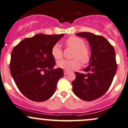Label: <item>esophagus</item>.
Instances as JSON below:
<instances>
[{"label":"esophagus","mask_w":128,"mask_h":128,"mask_svg":"<svg viewBox=\"0 0 128 128\" xmlns=\"http://www.w3.org/2000/svg\"><path fill=\"white\" fill-rule=\"evenodd\" d=\"M68 71H66V70H64V75H67L68 74Z\"/></svg>","instance_id":"esophagus-1"}]
</instances>
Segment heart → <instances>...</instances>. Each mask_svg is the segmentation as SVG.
Listing matches in <instances>:
<instances>
[{
  "mask_svg": "<svg viewBox=\"0 0 128 128\" xmlns=\"http://www.w3.org/2000/svg\"><path fill=\"white\" fill-rule=\"evenodd\" d=\"M66 45L74 49L72 60H60L57 62L59 68L65 70H72L78 69L81 66V62L83 64L88 63L91 57V52L87 46H85V42L75 36H70L67 39ZM52 55L56 60H60L62 58V50L58 44H55L52 48Z\"/></svg>",
  "mask_w": 128,
  "mask_h": 128,
  "instance_id": "1",
  "label": "heart"
}]
</instances>
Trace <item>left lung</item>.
<instances>
[{"label": "left lung", "mask_w": 128, "mask_h": 128, "mask_svg": "<svg viewBox=\"0 0 128 128\" xmlns=\"http://www.w3.org/2000/svg\"><path fill=\"white\" fill-rule=\"evenodd\" d=\"M89 42L91 47L90 65L84 70L86 74L75 72L72 90L78 97L92 101L104 95L110 86L117 71L114 46L104 36L90 32L76 33Z\"/></svg>", "instance_id": "1"}]
</instances>
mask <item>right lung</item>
Returning a JSON list of instances; mask_svg holds the SVG:
<instances>
[{"label": "right lung", "mask_w": 128, "mask_h": 128, "mask_svg": "<svg viewBox=\"0 0 128 128\" xmlns=\"http://www.w3.org/2000/svg\"><path fill=\"white\" fill-rule=\"evenodd\" d=\"M64 35L40 33L24 38L13 48L10 74L19 90L30 100L44 102L56 92L64 72L62 68L54 69L52 48Z\"/></svg>", "instance_id": "add662e5"}]
</instances>
